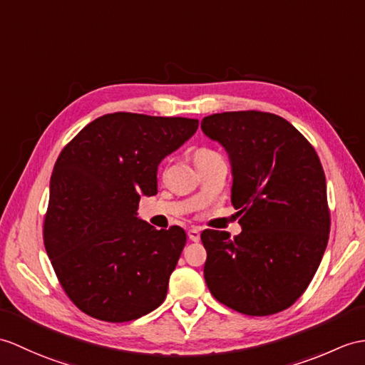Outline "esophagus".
I'll list each match as a JSON object with an SVG mask.
<instances>
[{"instance_id": "1", "label": "esophagus", "mask_w": 365, "mask_h": 365, "mask_svg": "<svg viewBox=\"0 0 365 365\" xmlns=\"http://www.w3.org/2000/svg\"><path fill=\"white\" fill-rule=\"evenodd\" d=\"M188 238H190L191 241H194V242H197V241L200 240V232H199V228H196V227L190 228V230H188Z\"/></svg>"}]
</instances>
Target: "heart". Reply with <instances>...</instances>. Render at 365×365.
I'll return each instance as SVG.
<instances>
[{
    "mask_svg": "<svg viewBox=\"0 0 365 365\" xmlns=\"http://www.w3.org/2000/svg\"><path fill=\"white\" fill-rule=\"evenodd\" d=\"M213 155H216L215 150L207 149V148H200V149H197L196 152H194V162L197 163V162H200V160H205V158L213 157Z\"/></svg>",
    "mask_w": 365,
    "mask_h": 365,
    "instance_id": "obj_1",
    "label": "heart"
}]
</instances>
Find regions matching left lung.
Returning <instances> with one entry per match:
<instances>
[{
    "label": "left lung",
    "mask_w": 365,
    "mask_h": 365,
    "mask_svg": "<svg viewBox=\"0 0 365 365\" xmlns=\"http://www.w3.org/2000/svg\"><path fill=\"white\" fill-rule=\"evenodd\" d=\"M200 127L230 157L232 203L242 227L235 238L202 232L207 286L242 314H275L307 291L327 249L324 168L311 143L274 113H215Z\"/></svg>",
    "instance_id": "left-lung-1"
}]
</instances>
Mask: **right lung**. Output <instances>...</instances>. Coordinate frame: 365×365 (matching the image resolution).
<instances>
[{
  "label": "right lung",
  "instance_id": "right-lung-1",
  "mask_svg": "<svg viewBox=\"0 0 365 365\" xmlns=\"http://www.w3.org/2000/svg\"><path fill=\"white\" fill-rule=\"evenodd\" d=\"M197 120L108 113L87 124L54 165L43 241L70 300L104 322H129L163 303L186 244L182 227L137 217L157 194V168L196 133Z\"/></svg>",
  "mask_w": 365,
  "mask_h": 365
}]
</instances>
